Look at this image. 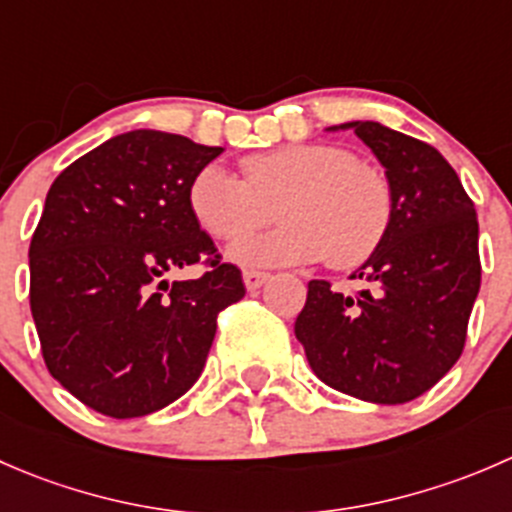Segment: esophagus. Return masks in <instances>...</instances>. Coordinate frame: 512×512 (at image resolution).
<instances>
[{
  "label": "esophagus",
  "mask_w": 512,
  "mask_h": 512,
  "mask_svg": "<svg viewBox=\"0 0 512 512\" xmlns=\"http://www.w3.org/2000/svg\"><path fill=\"white\" fill-rule=\"evenodd\" d=\"M270 272H262V270H245L242 272V280H245V287L250 289H260L262 285H265L267 280H270Z\"/></svg>",
  "instance_id": "obj_1"
}]
</instances>
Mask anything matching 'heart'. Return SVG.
I'll use <instances>...</instances> for the list:
<instances>
[{"label": "heart", "instance_id": "obj_1", "mask_svg": "<svg viewBox=\"0 0 512 512\" xmlns=\"http://www.w3.org/2000/svg\"><path fill=\"white\" fill-rule=\"evenodd\" d=\"M245 178L218 163L190 183V210L218 240L252 235L277 205L282 225L232 247V260L250 267L302 265L319 257L337 270L369 260L394 220L384 175L354 153L302 143L242 160Z\"/></svg>", "mask_w": 512, "mask_h": 512}]
</instances>
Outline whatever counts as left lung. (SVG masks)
I'll return each mask as SVG.
<instances>
[{"mask_svg":"<svg viewBox=\"0 0 512 512\" xmlns=\"http://www.w3.org/2000/svg\"><path fill=\"white\" fill-rule=\"evenodd\" d=\"M352 128L386 168L394 220L354 272L359 294L307 285L294 322L314 374L371 404H406L448 374L463 352L480 289L478 218L456 170L433 146L376 121Z\"/></svg>","mask_w":512,"mask_h":512,"instance_id":"left-lung-1","label":"left lung"}]
</instances>
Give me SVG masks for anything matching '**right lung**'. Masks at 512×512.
I'll list each match as a JSON object with an SVG mask.
<instances>
[{
    "label": "right lung",
    "mask_w": 512,
    "mask_h": 512,
    "mask_svg": "<svg viewBox=\"0 0 512 512\" xmlns=\"http://www.w3.org/2000/svg\"><path fill=\"white\" fill-rule=\"evenodd\" d=\"M223 153L128 131L61 170L29 245V304L49 374L111 418L148 416L198 381L218 314L245 297L190 210V183ZM203 261L198 281L164 275Z\"/></svg>",
    "instance_id": "add662e5"
}]
</instances>
